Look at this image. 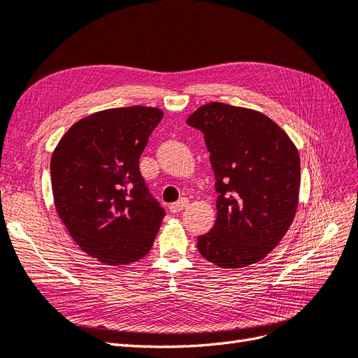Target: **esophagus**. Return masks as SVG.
<instances>
[{"mask_svg": "<svg viewBox=\"0 0 358 358\" xmlns=\"http://www.w3.org/2000/svg\"><path fill=\"white\" fill-rule=\"evenodd\" d=\"M187 203H189V201H187L186 198H181L180 201L171 203V206H169V211H171V213H180L182 208L187 207Z\"/></svg>", "mask_w": 358, "mask_h": 358, "instance_id": "34e87169", "label": "esophagus"}]
</instances>
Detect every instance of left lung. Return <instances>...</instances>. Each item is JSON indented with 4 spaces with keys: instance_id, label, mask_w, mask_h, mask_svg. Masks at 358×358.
<instances>
[{
    "instance_id": "1",
    "label": "left lung",
    "mask_w": 358,
    "mask_h": 358,
    "mask_svg": "<svg viewBox=\"0 0 358 358\" xmlns=\"http://www.w3.org/2000/svg\"><path fill=\"white\" fill-rule=\"evenodd\" d=\"M199 129L216 177L217 219L198 250L220 268L264 259L289 229L299 207L300 156L262 112L211 101L187 118Z\"/></svg>"
}]
</instances>
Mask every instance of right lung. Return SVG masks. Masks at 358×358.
Wrapping results in <instances>:
<instances>
[{"label":"right lung","instance_id":"add662e5","mask_svg":"<svg viewBox=\"0 0 358 358\" xmlns=\"http://www.w3.org/2000/svg\"><path fill=\"white\" fill-rule=\"evenodd\" d=\"M163 110L129 106L76 121L50 157L55 210L91 258L127 265L144 258L165 217L151 199L139 157Z\"/></svg>","mask_w":358,"mask_h":358}]
</instances>
